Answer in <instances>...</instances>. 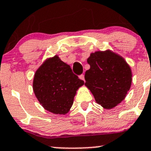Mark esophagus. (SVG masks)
<instances>
[{"label":"esophagus","instance_id":"esophagus-1","mask_svg":"<svg viewBox=\"0 0 151 151\" xmlns=\"http://www.w3.org/2000/svg\"><path fill=\"white\" fill-rule=\"evenodd\" d=\"M79 78L81 80H82V81H85V77H84V75H83V74H82V75H81V76H79Z\"/></svg>","mask_w":151,"mask_h":151}]
</instances>
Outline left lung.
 <instances>
[{
	"label": "left lung",
	"instance_id": "8db88e82",
	"mask_svg": "<svg viewBox=\"0 0 151 151\" xmlns=\"http://www.w3.org/2000/svg\"><path fill=\"white\" fill-rule=\"evenodd\" d=\"M87 62L90 68L85 74V86L97 103L106 109L121 103L132 82V69L124 58L111 50L97 51Z\"/></svg>",
	"mask_w": 151,
	"mask_h": 151
}]
</instances>
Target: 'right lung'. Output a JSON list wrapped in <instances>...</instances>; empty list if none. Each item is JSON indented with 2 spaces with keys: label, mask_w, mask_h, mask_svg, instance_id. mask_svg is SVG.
I'll return each mask as SVG.
<instances>
[{
  "label": "right lung",
  "mask_w": 151,
  "mask_h": 151,
  "mask_svg": "<svg viewBox=\"0 0 151 151\" xmlns=\"http://www.w3.org/2000/svg\"><path fill=\"white\" fill-rule=\"evenodd\" d=\"M84 85L70 66L57 55L47 58L35 73L33 90L46 110L55 114L68 112L78 89Z\"/></svg>",
  "instance_id": "right-lung-1"
}]
</instances>
